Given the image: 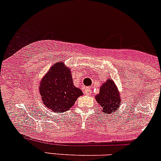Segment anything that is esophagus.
Here are the masks:
<instances>
[{
  "mask_svg": "<svg viewBox=\"0 0 161 161\" xmlns=\"http://www.w3.org/2000/svg\"><path fill=\"white\" fill-rule=\"evenodd\" d=\"M85 94H87V95H90L91 94H92V89L91 88H85Z\"/></svg>",
  "mask_w": 161,
  "mask_h": 161,
  "instance_id": "34e87169",
  "label": "esophagus"
}]
</instances>
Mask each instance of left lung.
<instances>
[{"mask_svg": "<svg viewBox=\"0 0 161 161\" xmlns=\"http://www.w3.org/2000/svg\"><path fill=\"white\" fill-rule=\"evenodd\" d=\"M95 99L105 115L113 114L121 106L120 92L112 79H108L100 86V93L95 96Z\"/></svg>", "mask_w": 161, "mask_h": 161, "instance_id": "left-lung-1", "label": "left lung"}]
</instances>
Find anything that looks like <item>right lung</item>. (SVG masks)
<instances>
[{
  "label": "right lung",
  "mask_w": 161,
  "mask_h": 161,
  "mask_svg": "<svg viewBox=\"0 0 161 161\" xmlns=\"http://www.w3.org/2000/svg\"><path fill=\"white\" fill-rule=\"evenodd\" d=\"M42 103L55 112L68 111L83 93L74 86L71 70L62 62L51 67L39 84Z\"/></svg>",
  "instance_id": "obj_1"
}]
</instances>
